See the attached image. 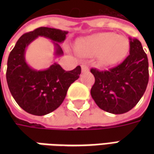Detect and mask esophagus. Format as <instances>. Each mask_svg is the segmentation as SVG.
I'll list each match as a JSON object with an SVG mask.
<instances>
[{"mask_svg":"<svg viewBox=\"0 0 154 154\" xmlns=\"http://www.w3.org/2000/svg\"><path fill=\"white\" fill-rule=\"evenodd\" d=\"M82 72H87V71H89L88 66L86 65V64H82Z\"/></svg>","mask_w":154,"mask_h":154,"instance_id":"1","label":"esophagus"}]
</instances>
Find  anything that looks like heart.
Returning <instances> with one entry per match:
<instances>
[{
	"label": "heart",
	"instance_id": "1",
	"mask_svg": "<svg viewBox=\"0 0 154 154\" xmlns=\"http://www.w3.org/2000/svg\"><path fill=\"white\" fill-rule=\"evenodd\" d=\"M128 48V41L122 35L100 33L82 39L77 46V50L86 57L99 55L100 63L108 66L121 60L125 56Z\"/></svg>",
	"mask_w": 154,
	"mask_h": 154
}]
</instances>
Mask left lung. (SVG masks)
Wrapping results in <instances>:
<instances>
[{
  "mask_svg": "<svg viewBox=\"0 0 154 154\" xmlns=\"http://www.w3.org/2000/svg\"><path fill=\"white\" fill-rule=\"evenodd\" d=\"M95 83L91 95L101 110L124 114L135 106L149 82V61L142 44L129 38V54L118 66L109 70L91 68Z\"/></svg>",
  "mask_w": 154,
  "mask_h": 154,
  "instance_id": "1",
  "label": "left lung"
}]
</instances>
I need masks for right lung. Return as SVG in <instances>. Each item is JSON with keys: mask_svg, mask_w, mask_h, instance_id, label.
<instances>
[{"mask_svg": "<svg viewBox=\"0 0 154 154\" xmlns=\"http://www.w3.org/2000/svg\"><path fill=\"white\" fill-rule=\"evenodd\" d=\"M67 33L39 27L22 35L10 53L6 70L8 87L16 103L26 112L41 116L56 110L65 99L71 84L80 76V66L65 71L54 63L46 70L37 71L25 62V48L38 36L54 41L55 55H62L63 52L58 43L65 40Z\"/></svg>", "mask_w": 154, "mask_h": 154, "instance_id": "obj_1", "label": "right lung"}]
</instances>
